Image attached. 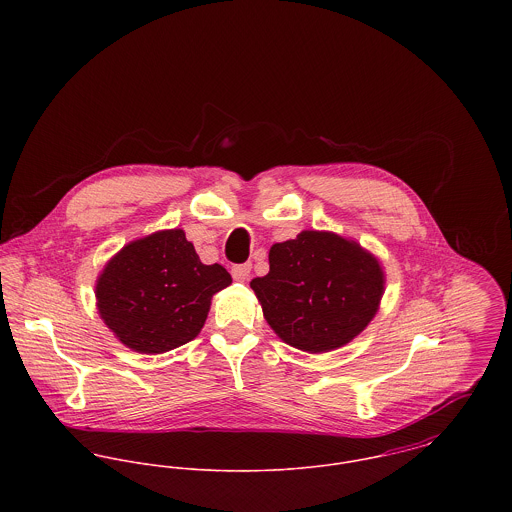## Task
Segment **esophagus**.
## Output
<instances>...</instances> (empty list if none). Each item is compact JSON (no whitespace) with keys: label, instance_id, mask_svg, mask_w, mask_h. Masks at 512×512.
I'll list each match as a JSON object with an SVG mask.
<instances>
[{"label":"esophagus","instance_id":"esophagus-1","mask_svg":"<svg viewBox=\"0 0 512 512\" xmlns=\"http://www.w3.org/2000/svg\"><path fill=\"white\" fill-rule=\"evenodd\" d=\"M250 270H252V264L250 262H246V264H236V266H232V278L234 280H238V282H244V280H248V276H250Z\"/></svg>","mask_w":512,"mask_h":512}]
</instances>
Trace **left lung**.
I'll list each match as a JSON object with an SVG mask.
<instances>
[{
	"mask_svg": "<svg viewBox=\"0 0 512 512\" xmlns=\"http://www.w3.org/2000/svg\"><path fill=\"white\" fill-rule=\"evenodd\" d=\"M268 260L270 272L250 288L274 333L299 351L319 355L351 343L380 307L382 264L357 240L301 230L276 242Z\"/></svg>",
	"mask_w": 512,
	"mask_h": 512,
	"instance_id": "obj_1",
	"label": "left lung"
}]
</instances>
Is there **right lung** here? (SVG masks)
I'll use <instances>...</instances> for the list:
<instances>
[{
	"label": "right lung",
	"mask_w": 512,
	"mask_h": 512,
	"mask_svg": "<svg viewBox=\"0 0 512 512\" xmlns=\"http://www.w3.org/2000/svg\"><path fill=\"white\" fill-rule=\"evenodd\" d=\"M232 284L220 264H203L183 228L128 242L98 274L96 307L128 349L161 355L193 341L215 293Z\"/></svg>",
	"instance_id": "obj_1"
}]
</instances>
